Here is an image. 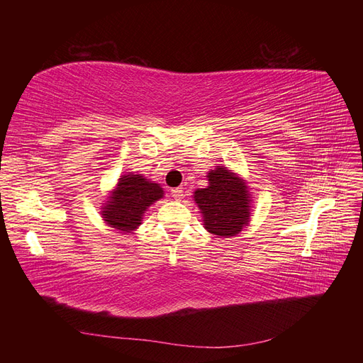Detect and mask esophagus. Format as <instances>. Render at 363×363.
<instances>
[{"label":"esophagus","mask_w":363,"mask_h":363,"mask_svg":"<svg viewBox=\"0 0 363 363\" xmlns=\"http://www.w3.org/2000/svg\"><path fill=\"white\" fill-rule=\"evenodd\" d=\"M171 195L174 196V200H182L183 199V189L182 188H175L171 191Z\"/></svg>","instance_id":"34e87169"}]
</instances>
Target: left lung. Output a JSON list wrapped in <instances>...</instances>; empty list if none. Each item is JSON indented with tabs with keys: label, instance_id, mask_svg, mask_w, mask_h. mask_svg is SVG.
Here are the masks:
<instances>
[{
	"label": "left lung",
	"instance_id": "8db88e82",
	"mask_svg": "<svg viewBox=\"0 0 363 363\" xmlns=\"http://www.w3.org/2000/svg\"><path fill=\"white\" fill-rule=\"evenodd\" d=\"M207 177V188L194 195L204 216V227L216 236H235L250 219L247 186L225 168H216Z\"/></svg>",
	"mask_w": 363,
	"mask_h": 363
}]
</instances>
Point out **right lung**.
Returning a JSON list of instances; mask_svg holds the SVG:
<instances>
[{"mask_svg": "<svg viewBox=\"0 0 363 363\" xmlns=\"http://www.w3.org/2000/svg\"><path fill=\"white\" fill-rule=\"evenodd\" d=\"M162 196L163 191L157 183H151L138 174H125L119 179L111 201L104 206L103 218L113 228L130 232L140 224L148 206Z\"/></svg>", "mask_w": 363, "mask_h": 363, "instance_id": "right-lung-1", "label": "right lung"}]
</instances>
